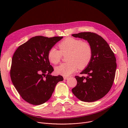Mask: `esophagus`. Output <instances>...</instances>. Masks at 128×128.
I'll return each mask as SVG.
<instances>
[{
	"label": "esophagus",
	"instance_id": "34e87169",
	"mask_svg": "<svg viewBox=\"0 0 128 128\" xmlns=\"http://www.w3.org/2000/svg\"><path fill=\"white\" fill-rule=\"evenodd\" d=\"M63 78H64V80H68L69 78L67 77V76H63Z\"/></svg>",
	"mask_w": 128,
	"mask_h": 128
}]
</instances>
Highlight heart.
<instances>
[{"instance_id":"heart-1","label":"heart","mask_w":128,"mask_h":128,"mask_svg":"<svg viewBox=\"0 0 128 128\" xmlns=\"http://www.w3.org/2000/svg\"><path fill=\"white\" fill-rule=\"evenodd\" d=\"M60 51L56 48H51L48 53V58L52 63L57 64L62 57V54L68 52L66 63H62L55 68L56 74L68 76L76 72L80 67L85 68L90 63L92 50L86 42L72 38H68L58 44Z\"/></svg>"}]
</instances>
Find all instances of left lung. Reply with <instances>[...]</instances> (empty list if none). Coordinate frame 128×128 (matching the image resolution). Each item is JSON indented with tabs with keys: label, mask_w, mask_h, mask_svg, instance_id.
<instances>
[{
	"label": "left lung",
	"mask_w": 128,
	"mask_h": 128,
	"mask_svg": "<svg viewBox=\"0 0 128 128\" xmlns=\"http://www.w3.org/2000/svg\"><path fill=\"white\" fill-rule=\"evenodd\" d=\"M72 35L86 40L92 50L89 64L80 73L87 76H75L78 83L72 92L82 101H96L108 93L114 83L116 68L114 54L107 42L95 33L81 32Z\"/></svg>",
	"instance_id": "8db88e82"
}]
</instances>
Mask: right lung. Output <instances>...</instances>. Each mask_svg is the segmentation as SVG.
Returning <instances> with one entry per match:
<instances>
[{
    "mask_svg": "<svg viewBox=\"0 0 128 128\" xmlns=\"http://www.w3.org/2000/svg\"><path fill=\"white\" fill-rule=\"evenodd\" d=\"M63 36H36L19 46L14 52L10 71L12 82L22 98L33 105H40L51 97L61 76L54 71L48 58L49 50Z\"/></svg>",
    "mask_w": 128,
    "mask_h": 128,
    "instance_id": "obj_1",
    "label": "right lung"
}]
</instances>
